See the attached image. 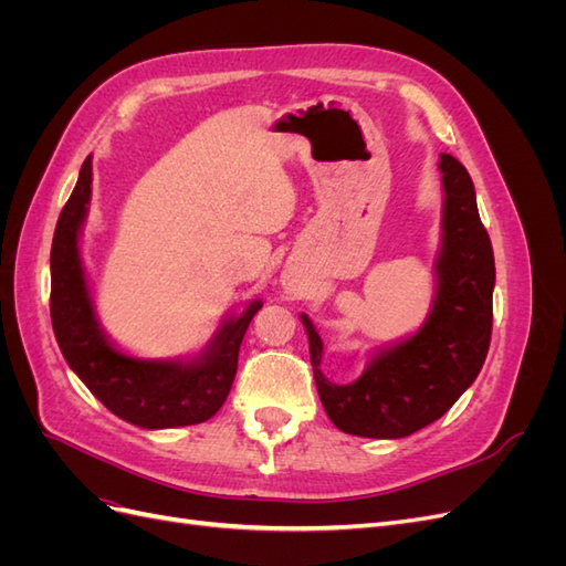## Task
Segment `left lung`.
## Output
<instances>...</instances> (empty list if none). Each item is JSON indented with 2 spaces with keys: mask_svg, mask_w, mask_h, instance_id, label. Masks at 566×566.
<instances>
[{
  "mask_svg": "<svg viewBox=\"0 0 566 566\" xmlns=\"http://www.w3.org/2000/svg\"><path fill=\"white\" fill-rule=\"evenodd\" d=\"M443 210L437 293L420 328L375 352L364 373L337 385L321 370L323 339L302 314L314 380L337 430L368 439H401L439 420L484 366L493 325L495 264L476 210L474 184L449 153L439 156Z\"/></svg>",
  "mask_w": 566,
  "mask_h": 566,
  "instance_id": "8db88e82",
  "label": "left lung"
}]
</instances>
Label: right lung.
Returning a JSON list of instances; mask_svg holds the SVG:
<instances>
[{
  "instance_id": "1",
  "label": "right lung",
  "mask_w": 566,
  "mask_h": 566,
  "mask_svg": "<svg viewBox=\"0 0 566 566\" xmlns=\"http://www.w3.org/2000/svg\"><path fill=\"white\" fill-rule=\"evenodd\" d=\"M92 200V156L56 221L51 243V325L61 354L111 413L144 430H167L210 420L227 401L238 352L262 300L231 314L191 358H136L117 349L94 310L80 235Z\"/></svg>"
}]
</instances>
